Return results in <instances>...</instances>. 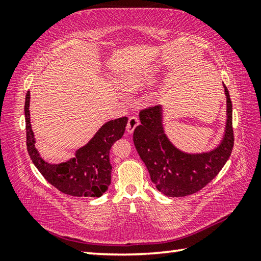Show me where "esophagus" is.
Returning a JSON list of instances; mask_svg holds the SVG:
<instances>
[{"label": "esophagus", "mask_w": 261, "mask_h": 261, "mask_svg": "<svg viewBox=\"0 0 261 261\" xmlns=\"http://www.w3.org/2000/svg\"><path fill=\"white\" fill-rule=\"evenodd\" d=\"M139 124V118L137 116H131L129 118V121H127V124H126V131L127 132H134V130L136 129V126Z\"/></svg>", "instance_id": "34e87169"}]
</instances>
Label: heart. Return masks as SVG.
<instances>
[{
	"label": "heart",
	"mask_w": 261,
	"mask_h": 261,
	"mask_svg": "<svg viewBox=\"0 0 261 261\" xmlns=\"http://www.w3.org/2000/svg\"><path fill=\"white\" fill-rule=\"evenodd\" d=\"M155 76L156 73H145V74H141V76L136 77L131 83L132 87H141V86L148 85V84H151L154 81Z\"/></svg>",
	"instance_id": "obj_1"
}]
</instances>
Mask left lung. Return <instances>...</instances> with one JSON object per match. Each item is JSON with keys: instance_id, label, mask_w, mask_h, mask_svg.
<instances>
[{"instance_id": "8db88e82", "label": "left lung", "mask_w": 261, "mask_h": 261, "mask_svg": "<svg viewBox=\"0 0 261 261\" xmlns=\"http://www.w3.org/2000/svg\"><path fill=\"white\" fill-rule=\"evenodd\" d=\"M227 124L221 144L213 151L188 154L176 148L165 135L161 106L140 110L141 124L135 129L134 143L137 152L151 175L159 191L168 197H184L206 187L220 173L233 147L232 105L228 88Z\"/></svg>"}]
</instances>
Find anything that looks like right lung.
I'll list each match as a JSON object with an SVG mask.
<instances>
[{"label":"right lung","instance_id":"right-lung-1","mask_svg":"<svg viewBox=\"0 0 261 261\" xmlns=\"http://www.w3.org/2000/svg\"><path fill=\"white\" fill-rule=\"evenodd\" d=\"M30 92L25 98L26 146L31 160L48 183L59 191L73 197H100L107 191L112 180L109 152L115 141L124 135L127 117L109 121L100 127L93 138L79 148L76 156L60 165L42 160L35 148L30 121Z\"/></svg>","mask_w":261,"mask_h":261}]
</instances>
